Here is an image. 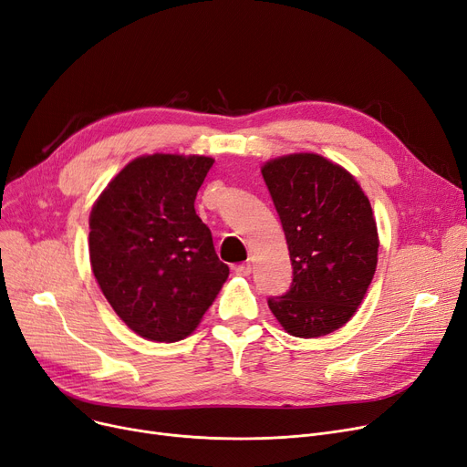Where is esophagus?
I'll return each instance as SVG.
<instances>
[{"instance_id":"obj_1","label":"esophagus","mask_w":467,"mask_h":467,"mask_svg":"<svg viewBox=\"0 0 467 467\" xmlns=\"http://www.w3.org/2000/svg\"><path fill=\"white\" fill-rule=\"evenodd\" d=\"M234 273L238 276H250L252 275V265H250V263H240V265L234 267Z\"/></svg>"}]
</instances>
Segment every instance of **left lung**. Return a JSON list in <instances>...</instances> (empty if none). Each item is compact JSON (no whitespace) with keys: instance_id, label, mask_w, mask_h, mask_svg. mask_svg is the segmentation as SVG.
Masks as SVG:
<instances>
[{"instance_id":"left-lung-1","label":"left lung","mask_w":467,"mask_h":467,"mask_svg":"<svg viewBox=\"0 0 467 467\" xmlns=\"http://www.w3.org/2000/svg\"><path fill=\"white\" fill-rule=\"evenodd\" d=\"M280 217L294 278L269 297L280 327L296 337L327 336L357 313L378 265V229L355 177L313 152L261 168Z\"/></svg>"}]
</instances>
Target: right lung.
I'll list each match as a JSON object with an SVG mask.
<instances>
[{
  "label": "right lung",
  "mask_w": 467,
  "mask_h": 467,
  "mask_svg": "<svg viewBox=\"0 0 467 467\" xmlns=\"http://www.w3.org/2000/svg\"><path fill=\"white\" fill-rule=\"evenodd\" d=\"M212 166L208 156H139L91 210L93 275L116 315L145 339L187 337L229 276L194 210Z\"/></svg>",
  "instance_id": "1"
}]
</instances>
